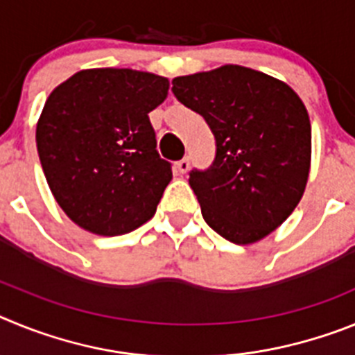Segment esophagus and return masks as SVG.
<instances>
[{"mask_svg": "<svg viewBox=\"0 0 355 355\" xmlns=\"http://www.w3.org/2000/svg\"><path fill=\"white\" fill-rule=\"evenodd\" d=\"M175 168L180 171V174H187L188 168H190V158H183L175 163Z\"/></svg>", "mask_w": 355, "mask_h": 355, "instance_id": "esophagus-1", "label": "esophagus"}]
</instances>
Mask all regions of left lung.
Instances as JSON below:
<instances>
[{
	"instance_id": "8db88e82",
	"label": "left lung",
	"mask_w": 355,
	"mask_h": 355,
	"mask_svg": "<svg viewBox=\"0 0 355 355\" xmlns=\"http://www.w3.org/2000/svg\"><path fill=\"white\" fill-rule=\"evenodd\" d=\"M178 101L205 117L215 135L211 167L190 172L206 224L247 245L291 215L311 165V122L284 81L241 65L172 80Z\"/></svg>"
}]
</instances>
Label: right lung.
Wrapping results in <instances>:
<instances>
[{"instance_id":"add662e5","label":"right lung","mask_w":355,"mask_h":355,"mask_svg":"<svg viewBox=\"0 0 355 355\" xmlns=\"http://www.w3.org/2000/svg\"><path fill=\"white\" fill-rule=\"evenodd\" d=\"M168 80L133 69H87L58 85L37 122L40 165L74 224L101 236L135 231L156 213L172 180L149 112Z\"/></svg>"}]
</instances>
